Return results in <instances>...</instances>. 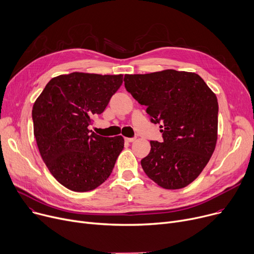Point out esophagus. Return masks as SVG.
Instances as JSON below:
<instances>
[{
    "instance_id": "1",
    "label": "esophagus",
    "mask_w": 254,
    "mask_h": 254,
    "mask_svg": "<svg viewBox=\"0 0 254 254\" xmlns=\"http://www.w3.org/2000/svg\"><path fill=\"white\" fill-rule=\"evenodd\" d=\"M135 139H136L135 137H126V138H125V141H127V142H133Z\"/></svg>"
}]
</instances>
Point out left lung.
Listing matches in <instances>:
<instances>
[{
  "label": "left lung",
  "instance_id": "8db88e82",
  "mask_svg": "<svg viewBox=\"0 0 254 254\" xmlns=\"http://www.w3.org/2000/svg\"><path fill=\"white\" fill-rule=\"evenodd\" d=\"M126 90L142 106L151 122L161 124L163 142L151 141L141 160L145 174L167 190L192 183L209 162L216 145V95L195 72L165 69L125 74Z\"/></svg>",
  "mask_w": 254,
  "mask_h": 254
}]
</instances>
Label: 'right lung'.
Segmentation results:
<instances>
[{
	"label": "right lung",
	"instance_id": "add662e5",
	"mask_svg": "<svg viewBox=\"0 0 254 254\" xmlns=\"http://www.w3.org/2000/svg\"><path fill=\"white\" fill-rule=\"evenodd\" d=\"M122 83L123 74H61L48 82L35 101L32 115L40 155L66 189L92 190L111 175L124 138L103 137L88 127Z\"/></svg>",
	"mask_w": 254,
	"mask_h": 254
}]
</instances>
